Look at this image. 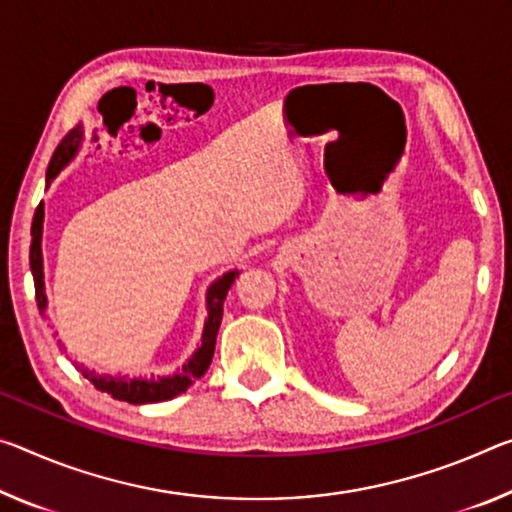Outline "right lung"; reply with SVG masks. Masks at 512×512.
I'll return each mask as SVG.
<instances>
[{
	"instance_id": "right-lung-1",
	"label": "right lung",
	"mask_w": 512,
	"mask_h": 512,
	"mask_svg": "<svg viewBox=\"0 0 512 512\" xmlns=\"http://www.w3.org/2000/svg\"><path fill=\"white\" fill-rule=\"evenodd\" d=\"M81 143V132L79 129H72V132L59 143V148L54 150L50 166H47V186L54 180L56 175L66 168L72 157H75ZM43 218H45V209L43 202L36 207L34 214V223H31V246H29V266H31V275H34V287H36V303L40 314H45L47 307V296H45V275H43V248H40V241H43ZM239 278V271H227L221 275L212 287L207 289V321H205V330H202V344L196 353L191 355V360L182 364V369H177L173 376H157V378H127V376H107V373H95L91 369L77 367L84 378L91 380L95 389L100 392L111 394L113 399L118 401H127L134 405L141 403H159V401H168L175 399L177 394H182L189 389L198 378L205 376V371L209 369L214 358V348H216V335L218 328H221V319H223V303L230 287L234 285V280Z\"/></svg>"
}]
</instances>
